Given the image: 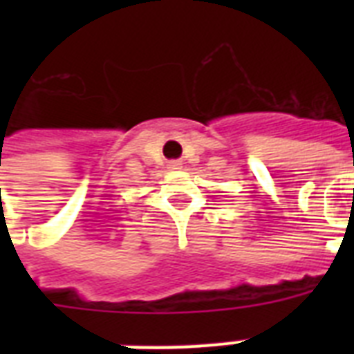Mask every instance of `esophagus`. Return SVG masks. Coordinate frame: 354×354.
I'll return each instance as SVG.
<instances>
[{"instance_id":"34e87169","label":"esophagus","mask_w":354,"mask_h":354,"mask_svg":"<svg viewBox=\"0 0 354 354\" xmlns=\"http://www.w3.org/2000/svg\"><path fill=\"white\" fill-rule=\"evenodd\" d=\"M167 169H169V171H180V169H182V161H178V160L169 161V165H167Z\"/></svg>"}]
</instances>
